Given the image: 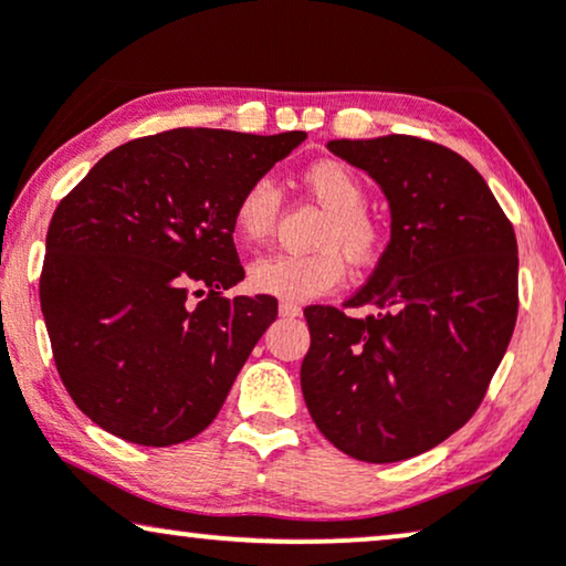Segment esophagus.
<instances>
[{"label":"esophagus","instance_id":"1","mask_svg":"<svg viewBox=\"0 0 566 566\" xmlns=\"http://www.w3.org/2000/svg\"><path fill=\"white\" fill-rule=\"evenodd\" d=\"M277 314L285 316V319H296V316H301V306L291 304V301H281V306H277Z\"/></svg>","mask_w":566,"mask_h":566}]
</instances>
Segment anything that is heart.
<instances>
[{
    "label": "heart",
    "instance_id": "1",
    "mask_svg": "<svg viewBox=\"0 0 566 566\" xmlns=\"http://www.w3.org/2000/svg\"><path fill=\"white\" fill-rule=\"evenodd\" d=\"M304 180L314 196L329 208L322 223L314 252H270L262 254L247 270V283L254 293L281 301H312L335 291L347 275L346 252L353 262H370L376 258L381 234L374 219L363 211L366 190L353 169L339 161H316L304 172ZM281 211V192L270 177L252 180L234 206V234L244 244L262 242L275 227Z\"/></svg>",
    "mask_w": 566,
    "mask_h": 566
}]
</instances>
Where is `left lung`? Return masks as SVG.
I'll list each match as a JSON object with an SVG mask.
<instances>
[{
	"label": "left lung",
	"mask_w": 566,
	"mask_h": 566,
	"mask_svg": "<svg viewBox=\"0 0 566 566\" xmlns=\"http://www.w3.org/2000/svg\"><path fill=\"white\" fill-rule=\"evenodd\" d=\"M374 177L391 239L345 306H306L301 391L322 436L368 463L420 455L482 405L517 319V242L484 177L417 136L337 138Z\"/></svg>",
	"instance_id": "8db88e82"
}]
</instances>
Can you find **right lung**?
Listing matches in <instances>:
<instances>
[{
	"label": "right lung",
	"instance_id": "obj_1",
	"mask_svg": "<svg viewBox=\"0 0 566 566\" xmlns=\"http://www.w3.org/2000/svg\"><path fill=\"white\" fill-rule=\"evenodd\" d=\"M175 128L105 154L45 234L41 308L74 405L128 443L203 432L277 316L273 296L227 298L242 190L304 142Z\"/></svg>",
	"mask_w": 566,
	"mask_h": 566
}]
</instances>
